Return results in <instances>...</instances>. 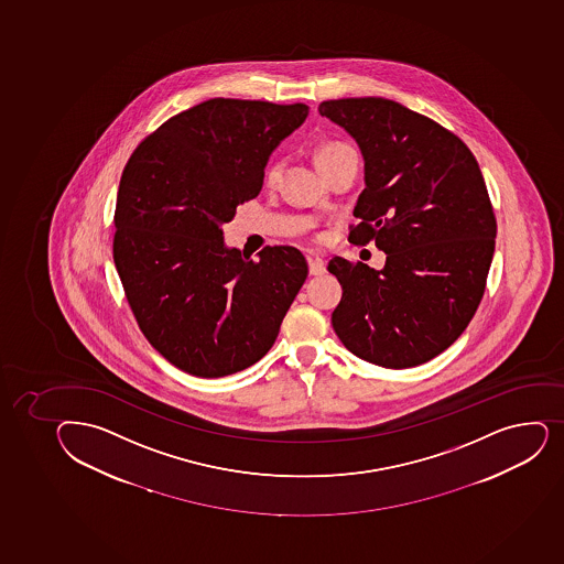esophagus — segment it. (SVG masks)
<instances>
[{"mask_svg": "<svg viewBox=\"0 0 564 564\" xmlns=\"http://www.w3.org/2000/svg\"><path fill=\"white\" fill-rule=\"evenodd\" d=\"M308 273L311 275H322V273H326V262L322 261V259H313V257H308Z\"/></svg>", "mask_w": 564, "mask_h": 564, "instance_id": "obj_1", "label": "esophagus"}]
</instances>
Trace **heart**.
<instances>
[{
    "mask_svg": "<svg viewBox=\"0 0 564 564\" xmlns=\"http://www.w3.org/2000/svg\"><path fill=\"white\" fill-rule=\"evenodd\" d=\"M348 153H354L351 148H348L346 144H340V142H327V144L319 145L318 151H316V164H318V169H324L327 164L335 163L338 159L344 158V155H348ZM283 172V161H279V159H273L268 164L267 169V180L275 181L279 175Z\"/></svg>",
    "mask_w": 564,
    "mask_h": 564,
    "instance_id": "obj_1",
    "label": "heart"
}]
</instances>
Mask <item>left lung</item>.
<instances>
[{"instance_id":"obj_1","label":"left lung","mask_w":564,"mask_h":564,"mask_svg":"<svg viewBox=\"0 0 564 564\" xmlns=\"http://www.w3.org/2000/svg\"><path fill=\"white\" fill-rule=\"evenodd\" d=\"M318 111L365 159L351 238L387 253L381 270L329 262L343 285L333 329L372 365H424L460 337L485 292L496 218L479 164L459 137L392 99H329Z\"/></svg>"}]
</instances>
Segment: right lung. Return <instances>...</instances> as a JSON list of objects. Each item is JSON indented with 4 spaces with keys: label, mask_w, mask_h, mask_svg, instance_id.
Masks as SVG:
<instances>
[{
    "label": "right lung",
    "mask_w": 564,
    "mask_h": 564,
    "mask_svg": "<svg viewBox=\"0 0 564 564\" xmlns=\"http://www.w3.org/2000/svg\"><path fill=\"white\" fill-rule=\"evenodd\" d=\"M307 115L305 104L207 99L164 122L123 169L115 264L144 337L183 372L224 378L256 365L307 279L294 248L253 262L221 229Z\"/></svg>",
    "instance_id": "add662e5"
}]
</instances>
